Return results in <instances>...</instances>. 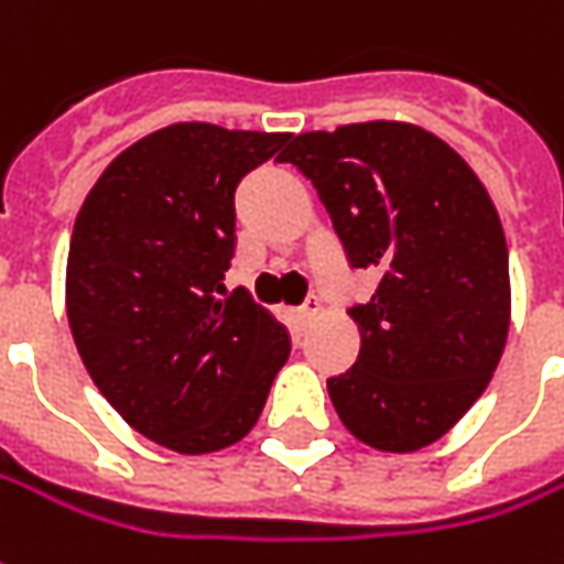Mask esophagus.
I'll return each mask as SVG.
<instances>
[{
	"mask_svg": "<svg viewBox=\"0 0 564 564\" xmlns=\"http://www.w3.org/2000/svg\"><path fill=\"white\" fill-rule=\"evenodd\" d=\"M317 314H321V299L308 296L302 302V308H299V317H302V321H314Z\"/></svg>",
	"mask_w": 564,
	"mask_h": 564,
	"instance_id": "34e87169",
	"label": "esophagus"
}]
</instances>
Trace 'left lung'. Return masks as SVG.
I'll list each match as a JSON object with an SVG mask.
<instances>
[{
    "label": "left lung",
    "mask_w": 564,
    "mask_h": 564,
    "mask_svg": "<svg viewBox=\"0 0 564 564\" xmlns=\"http://www.w3.org/2000/svg\"><path fill=\"white\" fill-rule=\"evenodd\" d=\"M312 178L351 268L377 293L348 314L358 361L327 379L343 426L377 451L438 442L488 389L509 333V252L491 194L413 122L302 132L278 156Z\"/></svg>",
    "instance_id": "left-lung-1"
}]
</instances>
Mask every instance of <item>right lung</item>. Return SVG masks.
Listing matches in <instances>:
<instances>
[{
    "label": "right lung",
    "instance_id": "add662e5",
    "mask_svg": "<svg viewBox=\"0 0 564 564\" xmlns=\"http://www.w3.org/2000/svg\"><path fill=\"white\" fill-rule=\"evenodd\" d=\"M290 141L175 122L101 172L67 256V321L91 382L129 426L175 454H213L259 420L290 333L225 290L234 191Z\"/></svg>",
    "mask_w": 564,
    "mask_h": 564
}]
</instances>
